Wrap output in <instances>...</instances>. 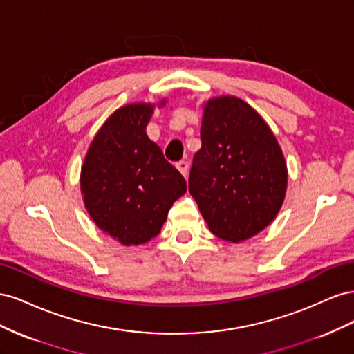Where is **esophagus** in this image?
<instances>
[{"instance_id":"34e87169","label":"esophagus","mask_w":354,"mask_h":354,"mask_svg":"<svg viewBox=\"0 0 354 354\" xmlns=\"http://www.w3.org/2000/svg\"><path fill=\"white\" fill-rule=\"evenodd\" d=\"M176 167H177V169H178L180 173L183 174L185 177L187 176V169H189V162H187V160H178V162L176 164Z\"/></svg>"}]
</instances>
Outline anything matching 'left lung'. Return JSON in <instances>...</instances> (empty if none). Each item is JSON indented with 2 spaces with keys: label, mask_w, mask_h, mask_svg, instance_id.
I'll use <instances>...</instances> for the list:
<instances>
[{
  "label": "left lung",
  "mask_w": 354,
  "mask_h": 354,
  "mask_svg": "<svg viewBox=\"0 0 354 354\" xmlns=\"http://www.w3.org/2000/svg\"><path fill=\"white\" fill-rule=\"evenodd\" d=\"M201 142L189 192L203 220L224 241L252 238L285 199L288 171L274 134L248 103L221 95L203 106Z\"/></svg>",
  "instance_id": "1"
}]
</instances>
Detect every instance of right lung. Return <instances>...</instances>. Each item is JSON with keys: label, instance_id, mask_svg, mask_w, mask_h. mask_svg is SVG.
I'll use <instances>...</instances> for the list:
<instances>
[{"label": "right lung", "instance_id": "1", "mask_svg": "<svg viewBox=\"0 0 354 354\" xmlns=\"http://www.w3.org/2000/svg\"><path fill=\"white\" fill-rule=\"evenodd\" d=\"M153 108L133 103L115 111L95 134L81 168L90 217L127 246L155 238L169 208L187 190L185 177L146 134Z\"/></svg>", "mask_w": 354, "mask_h": 354}]
</instances>
